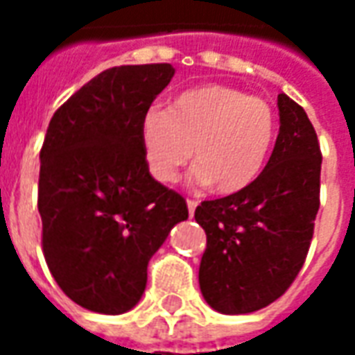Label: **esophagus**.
I'll list each match as a JSON object with an SVG mask.
<instances>
[{
	"instance_id": "1",
	"label": "esophagus",
	"mask_w": 355,
	"mask_h": 355,
	"mask_svg": "<svg viewBox=\"0 0 355 355\" xmlns=\"http://www.w3.org/2000/svg\"><path fill=\"white\" fill-rule=\"evenodd\" d=\"M186 205H188V213H190V216H193V213H196V207H198V201L188 200L186 201Z\"/></svg>"
}]
</instances>
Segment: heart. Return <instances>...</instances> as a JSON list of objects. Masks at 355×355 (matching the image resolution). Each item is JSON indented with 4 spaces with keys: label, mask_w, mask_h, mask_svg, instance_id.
Segmentation results:
<instances>
[{
    "label": "heart",
    "mask_w": 355,
    "mask_h": 355,
    "mask_svg": "<svg viewBox=\"0 0 355 355\" xmlns=\"http://www.w3.org/2000/svg\"><path fill=\"white\" fill-rule=\"evenodd\" d=\"M272 106L241 89L209 83L180 93L167 112L148 108L140 117V146L148 173L163 184L193 159L190 180L236 193L259 178L275 140Z\"/></svg>",
    "instance_id": "1"
}]
</instances>
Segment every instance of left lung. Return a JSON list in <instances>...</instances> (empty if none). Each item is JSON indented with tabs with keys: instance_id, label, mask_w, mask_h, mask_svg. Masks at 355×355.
Listing matches in <instances>:
<instances>
[{
	"instance_id": "obj_1",
	"label": "left lung",
	"mask_w": 355,
	"mask_h": 355,
	"mask_svg": "<svg viewBox=\"0 0 355 355\" xmlns=\"http://www.w3.org/2000/svg\"><path fill=\"white\" fill-rule=\"evenodd\" d=\"M279 135L266 167L241 192L196 209L207 234L200 289L220 313L261 310L282 297L304 264L320 209L321 152L302 106L277 94Z\"/></svg>"
}]
</instances>
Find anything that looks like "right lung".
Listing matches in <instances>:
<instances>
[{"mask_svg":"<svg viewBox=\"0 0 355 355\" xmlns=\"http://www.w3.org/2000/svg\"><path fill=\"white\" fill-rule=\"evenodd\" d=\"M173 76L171 64L104 70L55 112L43 140V254L66 297L91 312L135 308L148 262L188 218L184 198L148 173L139 135Z\"/></svg>","mask_w":355,"mask_h":355,"instance_id":"add662e5","label":"right lung"}]
</instances>
